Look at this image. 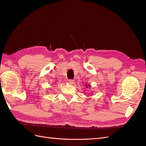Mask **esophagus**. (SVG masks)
<instances>
[{
  "label": "esophagus",
  "mask_w": 146,
  "mask_h": 146,
  "mask_svg": "<svg viewBox=\"0 0 146 146\" xmlns=\"http://www.w3.org/2000/svg\"><path fill=\"white\" fill-rule=\"evenodd\" d=\"M68 83H69L70 84L73 85V83H75V80H68Z\"/></svg>",
  "instance_id": "obj_1"
}]
</instances>
